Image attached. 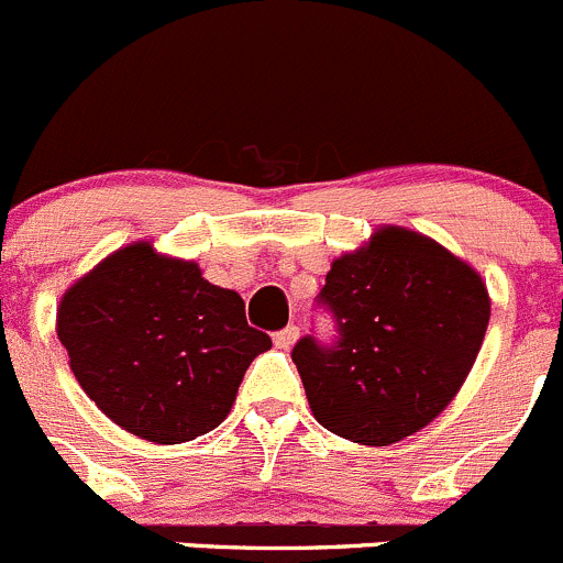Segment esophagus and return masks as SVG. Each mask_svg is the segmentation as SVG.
Returning <instances> with one entry per match:
<instances>
[{
    "mask_svg": "<svg viewBox=\"0 0 563 563\" xmlns=\"http://www.w3.org/2000/svg\"><path fill=\"white\" fill-rule=\"evenodd\" d=\"M272 341H275V346H277V349H283V352H288V349H291L294 343L299 341V327L288 324L286 330L275 332V338H272Z\"/></svg>",
    "mask_w": 563,
    "mask_h": 563,
    "instance_id": "obj_1",
    "label": "esophagus"
}]
</instances>
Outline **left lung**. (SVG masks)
Listing matches in <instances>:
<instances>
[{
	"label": "left lung",
	"mask_w": 563,
	"mask_h": 563,
	"mask_svg": "<svg viewBox=\"0 0 563 563\" xmlns=\"http://www.w3.org/2000/svg\"><path fill=\"white\" fill-rule=\"evenodd\" d=\"M321 302L338 343L302 338L291 360L321 427L393 445L429 427L460 393L489 324V294L467 261L401 225L376 228L332 261Z\"/></svg>",
	"instance_id": "obj_1"
}]
</instances>
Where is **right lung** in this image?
<instances>
[{"instance_id": "add662e5", "label": "right lung", "mask_w": 563, "mask_h": 563, "mask_svg": "<svg viewBox=\"0 0 563 563\" xmlns=\"http://www.w3.org/2000/svg\"><path fill=\"white\" fill-rule=\"evenodd\" d=\"M57 338L90 401L156 445L220 427L244 371L272 346L236 291L151 242L114 250L63 294Z\"/></svg>"}]
</instances>
